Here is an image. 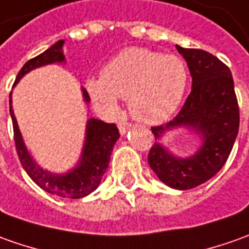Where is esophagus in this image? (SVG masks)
<instances>
[{
    "label": "esophagus",
    "mask_w": 249,
    "mask_h": 249,
    "mask_svg": "<svg viewBox=\"0 0 249 249\" xmlns=\"http://www.w3.org/2000/svg\"><path fill=\"white\" fill-rule=\"evenodd\" d=\"M129 128H131V124H129V123H124V121L118 123V129H120V133H121V135H124L125 132L128 131Z\"/></svg>",
    "instance_id": "1"
}]
</instances>
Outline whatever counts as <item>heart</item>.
Masks as SVG:
<instances>
[{
	"label": "heart",
	"instance_id": "1",
	"mask_svg": "<svg viewBox=\"0 0 249 249\" xmlns=\"http://www.w3.org/2000/svg\"><path fill=\"white\" fill-rule=\"evenodd\" d=\"M188 86L185 62L173 54L129 47L89 80V95L105 110H117V98L129 101L132 116L146 124L166 121L181 105Z\"/></svg>",
	"mask_w": 249,
	"mask_h": 249
}]
</instances>
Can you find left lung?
Masks as SVG:
<instances>
[{"label": "left lung", "instance_id": "left-lung-1", "mask_svg": "<svg viewBox=\"0 0 249 249\" xmlns=\"http://www.w3.org/2000/svg\"><path fill=\"white\" fill-rule=\"evenodd\" d=\"M188 64L192 89L178 114L151 126L158 139L167 129L188 126L202 135L203 146L189 158H177L158 142L148 153V165L160 181L174 189H191L221 170L237 138L240 110L231 69L209 52L176 46Z\"/></svg>", "mask_w": 249, "mask_h": 249}]
</instances>
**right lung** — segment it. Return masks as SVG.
<instances>
[{"label": "right lung", "mask_w": 249, "mask_h": 249, "mask_svg": "<svg viewBox=\"0 0 249 249\" xmlns=\"http://www.w3.org/2000/svg\"><path fill=\"white\" fill-rule=\"evenodd\" d=\"M62 45H64V40H58L50 49H47L46 52L27 61L18 73L15 84L25 73H28L35 68L65 60L61 50ZM83 95H84V101L89 102V96L86 89H83ZM9 111H11L12 124H13V139H15L18 160L21 162V166L24 167L27 174L31 177L32 181L38 187L52 195L67 197V199H80V197L89 195L98 188V185L102 180V176L109 166L113 147L116 144L117 139L120 138V132L116 124H107L101 120L89 118L87 123V131H86V143H84L82 160L79 162V165L69 173L55 176L38 166L30 157L23 143L21 133L18 131L16 117L13 114L12 99L9 101Z\"/></svg>", "instance_id": "add662e5"}]
</instances>
